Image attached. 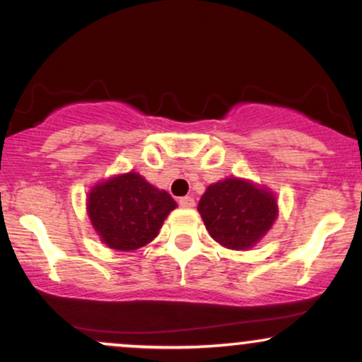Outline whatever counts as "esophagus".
I'll return each mask as SVG.
<instances>
[{"label": "esophagus", "instance_id": "1", "mask_svg": "<svg viewBox=\"0 0 362 362\" xmlns=\"http://www.w3.org/2000/svg\"><path fill=\"white\" fill-rule=\"evenodd\" d=\"M178 204H180L182 207H194L195 201H194V197H190V195H185V197L178 199Z\"/></svg>", "mask_w": 362, "mask_h": 362}]
</instances>
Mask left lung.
I'll return each instance as SVG.
<instances>
[{
	"mask_svg": "<svg viewBox=\"0 0 362 362\" xmlns=\"http://www.w3.org/2000/svg\"><path fill=\"white\" fill-rule=\"evenodd\" d=\"M197 209L209 235L233 250L253 247L271 230L277 216L276 197L240 178L207 187Z\"/></svg>",
	"mask_w": 362,
	"mask_h": 362,
	"instance_id": "1",
	"label": "left lung"
}]
</instances>
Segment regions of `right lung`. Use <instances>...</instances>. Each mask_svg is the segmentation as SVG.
<instances>
[{
	"mask_svg": "<svg viewBox=\"0 0 362 362\" xmlns=\"http://www.w3.org/2000/svg\"><path fill=\"white\" fill-rule=\"evenodd\" d=\"M86 206L102 242L114 250L129 252L155 238L177 202L131 172L95 185Z\"/></svg>",
	"mask_w": 362,
	"mask_h": 362,
	"instance_id": "1",
	"label": "right lung"
}]
</instances>
